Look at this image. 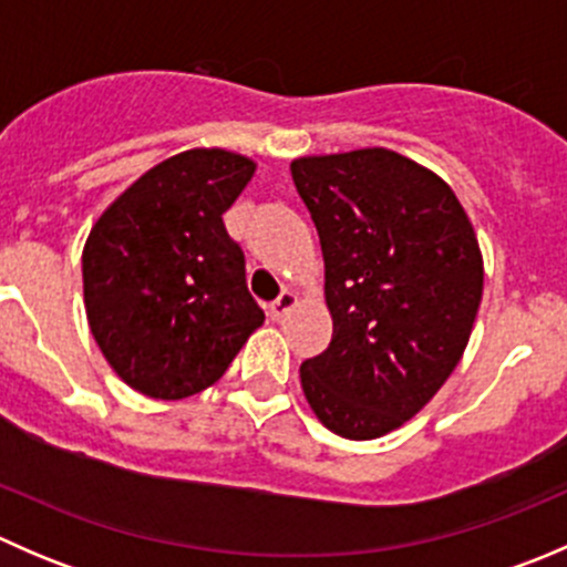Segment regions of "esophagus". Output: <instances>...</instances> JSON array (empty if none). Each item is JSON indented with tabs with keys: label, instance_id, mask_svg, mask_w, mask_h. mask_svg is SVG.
I'll return each mask as SVG.
<instances>
[{
	"label": "esophagus",
	"instance_id": "1",
	"mask_svg": "<svg viewBox=\"0 0 567 567\" xmlns=\"http://www.w3.org/2000/svg\"><path fill=\"white\" fill-rule=\"evenodd\" d=\"M293 307H296V293H293V290H282V293H279L277 299L268 305V316H271L274 320H279V318L288 316Z\"/></svg>",
	"mask_w": 567,
	"mask_h": 567
}]
</instances>
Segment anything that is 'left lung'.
<instances>
[{"mask_svg": "<svg viewBox=\"0 0 567 567\" xmlns=\"http://www.w3.org/2000/svg\"><path fill=\"white\" fill-rule=\"evenodd\" d=\"M320 238L331 342L301 390L331 433L368 442L409 422L461 362L483 255L453 188L386 147L290 164Z\"/></svg>", "mask_w": 567, "mask_h": 567, "instance_id": "obj_1", "label": "left lung"}]
</instances>
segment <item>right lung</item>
I'll return each instance as SVG.
<instances>
[{"label": "right lung", "mask_w": 567, "mask_h": 567, "mask_svg": "<svg viewBox=\"0 0 567 567\" xmlns=\"http://www.w3.org/2000/svg\"><path fill=\"white\" fill-rule=\"evenodd\" d=\"M251 175V158L221 147L177 153L131 183L90 230L84 310L131 390L156 400L208 390L266 320L221 221Z\"/></svg>", "instance_id": "1"}]
</instances>
